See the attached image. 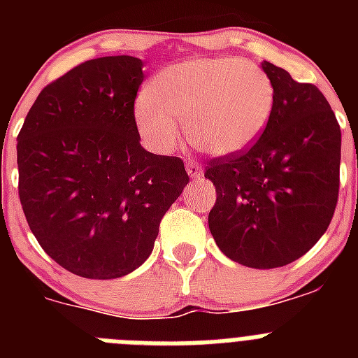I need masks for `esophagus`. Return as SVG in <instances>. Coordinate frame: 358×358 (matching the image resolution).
Instances as JSON below:
<instances>
[{"instance_id":"1","label":"esophagus","mask_w":358,"mask_h":358,"mask_svg":"<svg viewBox=\"0 0 358 358\" xmlns=\"http://www.w3.org/2000/svg\"><path fill=\"white\" fill-rule=\"evenodd\" d=\"M186 172H188V176L192 177V179H199V177L204 173V169H202L197 161L188 159V161H186Z\"/></svg>"}]
</instances>
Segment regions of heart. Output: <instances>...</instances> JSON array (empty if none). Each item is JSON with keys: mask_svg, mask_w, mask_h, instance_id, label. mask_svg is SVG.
<instances>
[{"mask_svg": "<svg viewBox=\"0 0 358 358\" xmlns=\"http://www.w3.org/2000/svg\"><path fill=\"white\" fill-rule=\"evenodd\" d=\"M274 85L260 66L238 57L189 59L163 69L134 103L138 131L152 148L170 152L186 122L189 141L211 156L248 148L273 115Z\"/></svg>", "mask_w": 358, "mask_h": 358, "instance_id": "obj_1", "label": "heart"}]
</instances>
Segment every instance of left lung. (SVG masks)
<instances>
[{"label": "left lung", "instance_id": "left-lung-1", "mask_svg": "<svg viewBox=\"0 0 358 358\" xmlns=\"http://www.w3.org/2000/svg\"><path fill=\"white\" fill-rule=\"evenodd\" d=\"M274 85L264 134L248 150L210 161L217 189L208 226L218 249L252 268L292 264L314 248L339 197L341 127L314 84L262 62Z\"/></svg>", "mask_w": 358, "mask_h": 358}]
</instances>
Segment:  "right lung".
<instances>
[{"label": "right lung", "mask_w": 358, "mask_h": 358, "mask_svg": "<svg viewBox=\"0 0 358 358\" xmlns=\"http://www.w3.org/2000/svg\"><path fill=\"white\" fill-rule=\"evenodd\" d=\"M143 62L85 61L48 84L17 136L19 201L44 252L90 280L122 278L154 249L189 177L145 150L134 120Z\"/></svg>", "instance_id": "add662e5"}]
</instances>
